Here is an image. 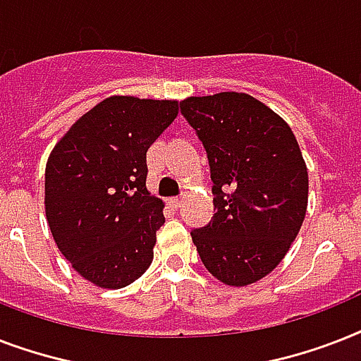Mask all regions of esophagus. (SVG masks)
<instances>
[{
  "label": "esophagus",
  "instance_id": "1",
  "mask_svg": "<svg viewBox=\"0 0 361 361\" xmlns=\"http://www.w3.org/2000/svg\"><path fill=\"white\" fill-rule=\"evenodd\" d=\"M169 204H170V206H172V208H180V206H181V198L180 197L169 198Z\"/></svg>",
  "mask_w": 361,
  "mask_h": 361
}]
</instances>
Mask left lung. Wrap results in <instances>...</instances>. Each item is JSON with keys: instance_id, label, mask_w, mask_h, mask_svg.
<instances>
[{"instance_id": "8db88e82", "label": "left lung", "mask_w": 361, "mask_h": 361, "mask_svg": "<svg viewBox=\"0 0 361 361\" xmlns=\"http://www.w3.org/2000/svg\"><path fill=\"white\" fill-rule=\"evenodd\" d=\"M181 114L202 140L214 180V221L191 232L209 274L247 286L271 274L307 212L309 176L292 129L238 92L187 97Z\"/></svg>"}]
</instances>
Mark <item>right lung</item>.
<instances>
[{"instance_id":"right-lung-1","label":"right lung","mask_w":361,"mask_h":361,"mask_svg":"<svg viewBox=\"0 0 361 361\" xmlns=\"http://www.w3.org/2000/svg\"><path fill=\"white\" fill-rule=\"evenodd\" d=\"M178 112L174 99L112 95L50 152L48 226L61 255L95 286L123 288L152 264L164 202L147 191L146 153Z\"/></svg>"}]
</instances>
